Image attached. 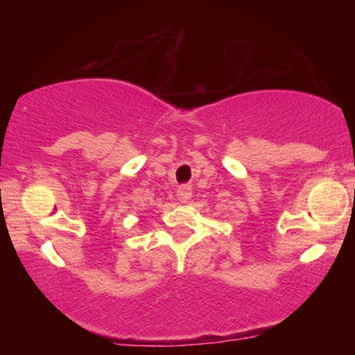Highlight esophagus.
Returning <instances> with one entry per match:
<instances>
[{"label": "esophagus", "mask_w": 355, "mask_h": 355, "mask_svg": "<svg viewBox=\"0 0 355 355\" xmlns=\"http://www.w3.org/2000/svg\"><path fill=\"white\" fill-rule=\"evenodd\" d=\"M177 197H178V200L182 202V203H186L189 200V197H191V188L188 184H182V186H178V189H177Z\"/></svg>", "instance_id": "1"}]
</instances>
